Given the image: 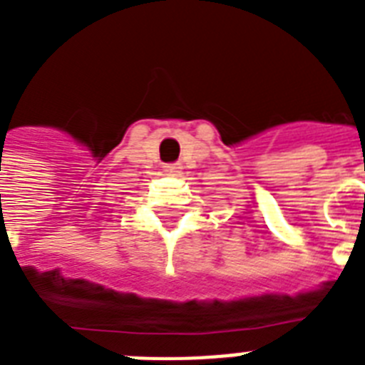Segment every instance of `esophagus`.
<instances>
[{"mask_svg": "<svg viewBox=\"0 0 365 365\" xmlns=\"http://www.w3.org/2000/svg\"><path fill=\"white\" fill-rule=\"evenodd\" d=\"M180 170H182V166H180L179 163H175V164H166V166H164V172H166L168 175H179Z\"/></svg>", "mask_w": 365, "mask_h": 365, "instance_id": "34e87169", "label": "esophagus"}]
</instances>
